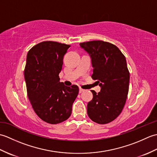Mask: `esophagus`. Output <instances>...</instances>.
I'll list each match as a JSON object with an SVG mask.
<instances>
[{
  "label": "esophagus",
  "instance_id": "esophagus-1",
  "mask_svg": "<svg viewBox=\"0 0 157 157\" xmlns=\"http://www.w3.org/2000/svg\"><path fill=\"white\" fill-rule=\"evenodd\" d=\"M84 91V90H83L82 88H79V93H82V92H83Z\"/></svg>",
  "mask_w": 157,
  "mask_h": 157
}]
</instances>
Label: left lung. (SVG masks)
Instances as JSON below:
<instances>
[{
	"instance_id": "1",
	"label": "left lung",
	"mask_w": 157,
	"mask_h": 157,
	"mask_svg": "<svg viewBox=\"0 0 157 157\" xmlns=\"http://www.w3.org/2000/svg\"><path fill=\"white\" fill-rule=\"evenodd\" d=\"M91 58L92 78L101 86L98 94L91 90L93 98L88 103V115L92 121L106 124L121 113L128 97L129 72L126 59L114 44L102 40L79 44Z\"/></svg>"
}]
</instances>
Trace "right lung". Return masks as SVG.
Returning <instances> with one entry per match:
<instances>
[{"label":"right lung","instance_id":"1","mask_svg":"<svg viewBox=\"0 0 157 157\" xmlns=\"http://www.w3.org/2000/svg\"><path fill=\"white\" fill-rule=\"evenodd\" d=\"M70 45L45 41L32 47L27 55L24 78L32 108L43 121L57 124L67 119L79 92L78 86L60 82L63 56Z\"/></svg>","mask_w":157,"mask_h":157}]
</instances>
